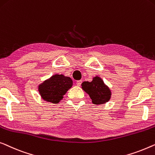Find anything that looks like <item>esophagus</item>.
<instances>
[{"instance_id":"esophagus-1","label":"esophagus","mask_w":155,"mask_h":155,"mask_svg":"<svg viewBox=\"0 0 155 155\" xmlns=\"http://www.w3.org/2000/svg\"><path fill=\"white\" fill-rule=\"evenodd\" d=\"M82 84V80H78L77 82H76V84L78 85V86H80Z\"/></svg>"}]
</instances>
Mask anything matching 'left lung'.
Returning <instances> with one entry per match:
<instances>
[{"mask_svg":"<svg viewBox=\"0 0 155 155\" xmlns=\"http://www.w3.org/2000/svg\"><path fill=\"white\" fill-rule=\"evenodd\" d=\"M81 86L83 90L89 96L94 104H105L110 100V89L98 76L94 77L91 82H83Z\"/></svg>","mask_w":155,"mask_h":155,"instance_id":"left-lung-1","label":"left lung"}]
</instances>
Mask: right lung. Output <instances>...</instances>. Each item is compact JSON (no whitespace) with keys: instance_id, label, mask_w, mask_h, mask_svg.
Segmentation results:
<instances>
[{"instance_id":"right-lung-1","label":"right lung","mask_w":155,"mask_h":155,"mask_svg":"<svg viewBox=\"0 0 155 155\" xmlns=\"http://www.w3.org/2000/svg\"><path fill=\"white\" fill-rule=\"evenodd\" d=\"M73 86V80L64 75L55 74L38 86L40 96L45 101L59 104Z\"/></svg>"}]
</instances>
